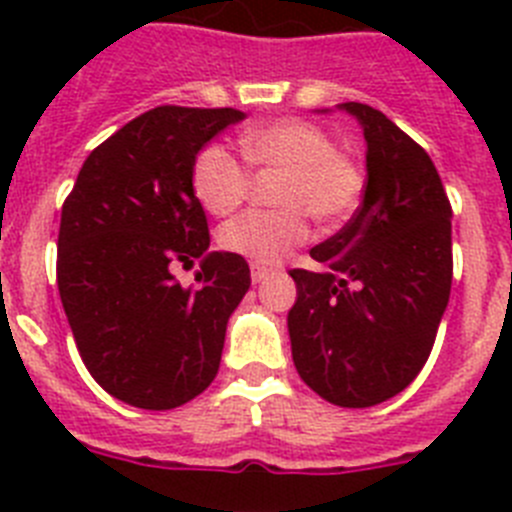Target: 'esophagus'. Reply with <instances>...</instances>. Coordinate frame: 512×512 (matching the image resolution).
Listing matches in <instances>:
<instances>
[{
    "label": "esophagus",
    "mask_w": 512,
    "mask_h": 512,
    "mask_svg": "<svg viewBox=\"0 0 512 512\" xmlns=\"http://www.w3.org/2000/svg\"><path fill=\"white\" fill-rule=\"evenodd\" d=\"M271 274H274V269H269V266H261V264H251V279L256 284L264 282V279H269Z\"/></svg>",
    "instance_id": "1"
}]
</instances>
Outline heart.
Returning a JSON list of instances; mask_svg holds the SVG:
<instances>
[{"mask_svg":"<svg viewBox=\"0 0 512 512\" xmlns=\"http://www.w3.org/2000/svg\"><path fill=\"white\" fill-rule=\"evenodd\" d=\"M246 164L274 169L282 176L271 200L277 210H248L220 228L217 243L253 264H277L310 235V217L336 228L354 215L364 197L366 176L351 153L338 151L320 125L282 117L253 125L238 135ZM251 189V174L241 158L220 143H210L192 164V192L212 215H228Z\"/></svg>","mask_w":512,"mask_h":512,"instance_id":"heart-1","label":"heart"}]
</instances>
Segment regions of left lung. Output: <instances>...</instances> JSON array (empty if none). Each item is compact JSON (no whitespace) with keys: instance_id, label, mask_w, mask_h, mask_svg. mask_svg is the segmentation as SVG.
<instances>
[{"instance_id":"obj_1","label":"left lung","mask_w":512,"mask_h":512,"mask_svg":"<svg viewBox=\"0 0 512 512\" xmlns=\"http://www.w3.org/2000/svg\"><path fill=\"white\" fill-rule=\"evenodd\" d=\"M366 138L364 200L292 269L289 338L297 374L338 408H372L402 392L431 356L449 305L451 202L431 156L379 110L346 102Z\"/></svg>"}]
</instances>
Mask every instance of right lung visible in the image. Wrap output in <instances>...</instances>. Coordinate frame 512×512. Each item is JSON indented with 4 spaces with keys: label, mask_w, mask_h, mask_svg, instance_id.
Returning a JSON list of instances; mask_svg holds the SVG:
<instances>
[{
    "label": "right lung",
    "mask_w": 512,
    "mask_h": 512,
    "mask_svg": "<svg viewBox=\"0 0 512 512\" xmlns=\"http://www.w3.org/2000/svg\"><path fill=\"white\" fill-rule=\"evenodd\" d=\"M233 107L161 104L99 143L63 202L56 279L81 361L104 392L171 410L207 390L225 325L251 287L243 256L205 253L207 215L192 164ZM202 258L192 288L176 263Z\"/></svg>",
    "instance_id": "1"
}]
</instances>
